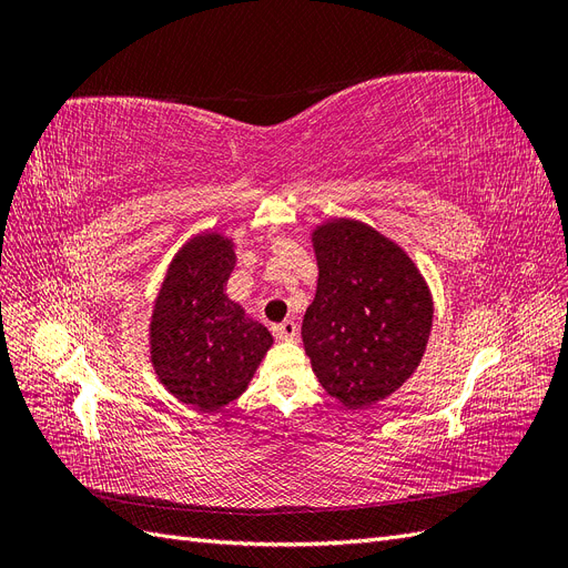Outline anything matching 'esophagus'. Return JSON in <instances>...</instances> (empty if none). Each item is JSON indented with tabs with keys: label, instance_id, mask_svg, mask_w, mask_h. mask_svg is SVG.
I'll use <instances>...</instances> for the list:
<instances>
[{
	"label": "esophagus",
	"instance_id": "34e87169",
	"mask_svg": "<svg viewBox=\"0 0 568 568\" xmlns=\"http://www.w3.org/2000/svg\"><path fill=\"white\" fill-rule=\"evenodd\" d=\"M272 334L277 336L280 341H294L298 334V326L294 320H284L282 324H274L272 326Z\"/></svg>",
	"mask_w": 568,
	"mask_h": 568
}]
</instances>
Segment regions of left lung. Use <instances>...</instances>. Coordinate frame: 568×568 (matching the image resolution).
<instances>
[{"mask_svg":"<svg viewBox=\"0 0 568 568\" xmlns=\"http://www.w3.org/2000/svg\"><path fill=\"white\" fill-rule=\"evenodd\" d=\"M317 291L301 336L322 388L348 409L398 390L422 363L434 301L412 257L359 220L313 230Z\"/></svg>","mask_w":568,"mask_h":568,"instance_id":"left-lung-1","label":"left lung"}]
</instances>
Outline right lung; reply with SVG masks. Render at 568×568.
I'll list each match as a JSON object with an SVG mask.
<instances>
[{
  "label": "right lung",
  "instance_id": "1",
  "mask_svg": "<svg viewBox=\"0 0 568 568\" xmlns=\"http://www.w3.org/2000/svg\"><path fill=\"white\" fill-rule=\"evenodd\" d=\"M230 236L203 232L175 253L149 324L151 365L184 405L213 412L236 400L272 346L267 326L227 296Z\"/></svg>",
  "mask_w": 568,
  "mask_h": 568
}]
</instances>
